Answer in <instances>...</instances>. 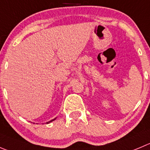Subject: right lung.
<instances>
[{"mask_svg": "<svg viewBox=\"0 0 150 150\" xmlns=\"http://www.w3.org/2000/svg\"><path fill=\"white\" fill-rule=\"evenodd\" d=\"M56 119V117L55 118H54V119H52V120H51V121H48V122H47V124H49V123H50V122H52V121H54V120Z\"/></svg>", "mask_w": 150, "mask_h": 150, "instance_id": "add662e5", "label": "right lung"}]
</instances>
